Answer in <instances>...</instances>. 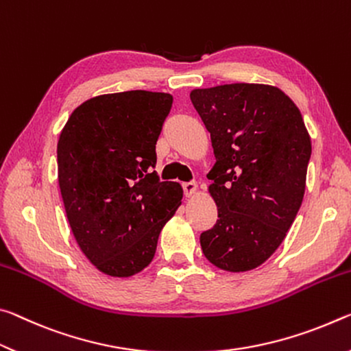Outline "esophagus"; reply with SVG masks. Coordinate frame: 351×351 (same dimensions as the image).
Listing matches in <instances>:
<instances>
[{"mask_svg": "<svg viewBox=\"0 0 351 351\" xmlns=\"http://www.w3.org/2000/svg\"><path fill=\"white\" fill-rule=\"evenodd\" d=\"M183 191H185L186 197H191L193 194H196V191H197V183L196 182L183 183Z\"/></svg>", "mask_w": 351, "mask_h": 351, "instance_id": "obj_1", "label": "esophagus"}]
</instances>
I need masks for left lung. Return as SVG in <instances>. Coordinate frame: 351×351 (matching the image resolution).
<instances>
[{
    "instance_id": "obj_1",
    "label": "left lung",
    "mask_w": 351,
    "mask_h": 351,
    "mask_svg": "<svg viewBox=\"0 0 351 351\" xmlns=\"http://www.w3.org/2000/svg\"><path fill=\"white\" fill-rule=\"evenodd\" d=\"M189 97L216 158L208 193L217 221L200 234L202 252L222 271H252L271 258L295 219L311 138L294 101L274 85L226 84Z\"/></svg>"
}]
</instances>
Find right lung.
<instances>
[{
  "label": "right lung",
  "instance_id": "obj_1",
  "mask_svg": "<svg viewBox=\"0 0 351 351\" xmlns=\"http://www.w3.org/2000/svg\"><path fill=\"white\" fill-rule=\"evenodd\" d=\"M171 107L169 93L146 90L95 96L60 132L57 177L68 222L84 255L110 277L151 264L160 232L182 205L179 183L152 171Z\"/></svg>",
  "mask_w": 351,
  "mask_h": 351
}]
</instances>
